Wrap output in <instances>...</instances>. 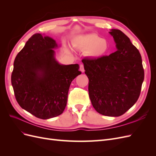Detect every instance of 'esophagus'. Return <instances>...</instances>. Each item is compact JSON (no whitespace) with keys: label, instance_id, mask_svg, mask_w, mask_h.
<instances>
[{"label":"esophagus","instance_id":"34e87169","mask_svg":"<svg viewBox=\"0 0 156 156\" xmlns=\"http://www.w3.org/2000/svg\"><path fill=\"white\" fill-rule=\"evenodd\" d=\"M79 69H80V71H81V72L82 73H83V72H84V66H83V64H80V66H79Z\"/></svg>","mask_w":156,"mask_h":156}]
</instances>
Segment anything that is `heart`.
Returning <instances> with one entry per match:
<instances>
[{
  "label": "heart",
  "instance_id": "b5f03b06",
  "mask_svg": "<svg viewBox=\"0 0 156 156\" xmlns=\"http://www.w3.org/2000/svg\"><path fill=\"white\" fill-rule=\"evenodd\" d=\"M73 44L75 48L85 50L88 57L98 58L105 55L110 49V44L106 38L94 34H87L75 37Z\"/></svg>",
  "mask_w": 156,
  "mask_h": 156
}]
</instances>
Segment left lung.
<instances>
[{"label": "left lung", "instance_id": "obj_1", "mask_svg": "<svg viewBox=\"0 0 156 156\" xmlns=\"http://www.w3.org/2000/svg\"><path fill=\"white\" fill-rule=\"evenodd\" d=\"M116 51L98 58H84L88 92L95 110L107 116H121L140 96L144 72L139 50L124 33L111 29Z\"/></svg>", "mask_w": 156, "mask_h": 156}]
</instances>
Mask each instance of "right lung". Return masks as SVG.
I'll list each match as a JSON object with an SVG mask.
<instances>
[{
    "instance_id": "right-lung-1",
    "label": "right lung",
    "mask_w": 156,
    "mask_h": 156,
    "mask_svg": "<svg viewBox=\"0 0 156 156\" xmlns=\"http://www.w3.org/2000/svg\"><path fill=\"white\" fill-rule=\"evenodd\" d=\"M60 47L52 37L36 33L29 39L13 62L11 81L23 109L41 119L62 114L69 86L81 73L77 64L64 65L55 58Z\"/></svg>"
}]
</instances>
